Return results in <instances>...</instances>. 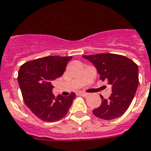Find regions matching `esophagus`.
<instances>
[{
	"instance_id": "1",
	"label": "esophagus",
	"mask_w": 151,
	"mask_h": 151,
	"mask_svg": "<svg viewBox=\"0 0 151 151\" xmlns=\"http://www.w3.org/2000/svg\"><path fill=\"white\" fill-rule=\"evenodd\" d=\"M78 95L81 96H83V97H86L88 96V93H86V92H78Z\"/></svg>"
}]
</instances>
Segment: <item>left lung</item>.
I'll return each mask as SVG.
<instances>
[{"label": "left lung", "instance_id": "1", "mask_svg": "<svg viewBox=\"0 0 151 151\" xmlns=\"http://www.w3.org/2000/svg\"><path fill=\"white\" fill-rule=\"evenodd\" d=\"M89 60L103 81L112 86L109 99H102L98 108L92 110L96 117L113 120L121 117L131 104L139 85L138 66L129 58L112 53L83 55Z\"/></svg>", "mask_w": 151, "mask_h": 151}]
</instances>
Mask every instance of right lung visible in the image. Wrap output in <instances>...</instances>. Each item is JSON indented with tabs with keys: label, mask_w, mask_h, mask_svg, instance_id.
Wrapping results in <instances>:
<instances>
[{
	"label": "right lung",
	"mask_w": 151,
	"mask_h": 151,
	"mask_svg": "<svg viewBox=\"0 0 151 151\" xmlns=\"http://www.w3.org/2000/svg\"><path fill=\"white\" fill-rule=\"evenodd\" d=\"M72 56H46L27 62L18 74L22 98L32 113L42 121H59L67 114L76 95L68 96L52 93V81L63 74Z\"/></svg>",
	"instance_id": "right-lung-1"
}]
</instances>
